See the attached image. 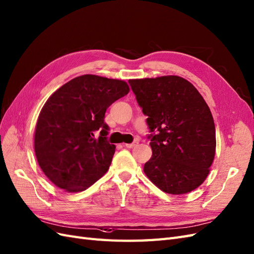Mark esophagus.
Instances as JSON below:
<instances>
[{
  "label": "esophagus",
  "instance_id": "obj_1",
  "mask_svg": "<svg viewBox=\"0 0 254 254\" xmlns=\"http://www.w3.org/2000/svg\"><path fill=\"white\" fill-rule=\"evenodd\" d=\"M137 144H138V141H133L132 143H126L125 146L128 149H131V148H134L135 146H137Z\"/></svg>",
  "mask_w": 254,
  "mask_h": 254
}]
</instances>
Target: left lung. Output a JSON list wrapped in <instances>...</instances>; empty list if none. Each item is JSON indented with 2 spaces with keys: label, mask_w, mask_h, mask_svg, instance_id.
I'll return each mask as SVG.
<instances>
[{
  "label": "left lung",
  "mask_w": 254,
  "mask_h": 254,
  "mask_svg": "<svg viewBox=\"0 0 254 254\" xmlns=\"http://www.w3.org/2000/svg\"><path fill=\"white\" fill-rule=\"evenodd\" d=\"M148 116L152 157L143 171L159 190L182 194L206 179L216 151L215 123L195 87L177 75L128 79Z\"/></svg>",
  "instance_id": "obj_1"
}]
</instances>
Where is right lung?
I'll return each mask as SVG.
<instances>
[{"label": "right lung", "instance_id": "add662e5", "mask_svg": "<svg viewBox=\"0 0 254 254\" xmlns=\"http://www.w3.org/2000/svg\"><path fill=\"white\" fill-rule=\"evenodd\" d=\"M128 91L121 79L85 74L48 99L36 125L34 148L41 170L54 185L78 192L105 175L116 148L107 141L105 112Z\"/></svg>", "mask_w": 254, "mask_h": 254}]
</instances>
